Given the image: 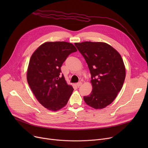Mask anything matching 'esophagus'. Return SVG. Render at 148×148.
Returning <instances> with one entry per match:
<instances>
[{
  "instance_id": "34e87169",
  "label": "esophagus",
  "mask_w": 148,
  "mask_h": 148,
  "mask_svg": "<svg viewBox=\"0 0 148 148\" xmlns=\"http://www.w3.org/2000/svg\"><path fill=\"white\" fill-rule=\"evenodd\" d=\"M82 84V82H78V83H77V86H78V87H80Z\"/></svg>"
}]
</instances>
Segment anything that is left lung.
I'll use <instances>...</instances> for the list:
<instances>
[{
    "mask_svg": "<svg viewBox=\"0 0 148 148\" xmlns=\"http://www.w3.org/2000/svg\"><path fill=\"white\" fill-rule=\"evenodd\" d=\"M84 57L91 75L92 90L83 97L88 106L101 109L110 104L121 91L125 68L120 54L104 42L74 44Z\"/></svg>",
    "mask_w": 148,
    "mask_h": 148,
    "instance_id": "obj_1",
    "label": "left lung"
}]
</instances>
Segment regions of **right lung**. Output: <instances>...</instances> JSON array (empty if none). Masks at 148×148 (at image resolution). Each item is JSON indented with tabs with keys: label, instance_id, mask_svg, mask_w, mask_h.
I'll use <instances>...</instances> for the list:
<instances>
[{
	"label": "right lung",
	"instance_id": "add662e5",
	"mask_svg": "<svg viewBox=\"0 0 148 148\" xmlns=\"http://www.w3.org/2000/svg\"><path fill=\"white\" fill-rule=\"evenodd\" d=\"M77 50L67 42H47L35 51L27 72L29 86L37 100L47 109L57 111L68 103L74 90L68 85L61 66Z\"/></svg>",
	"mask_w": 148,
	"mask_h": 148
}]
</instances>
